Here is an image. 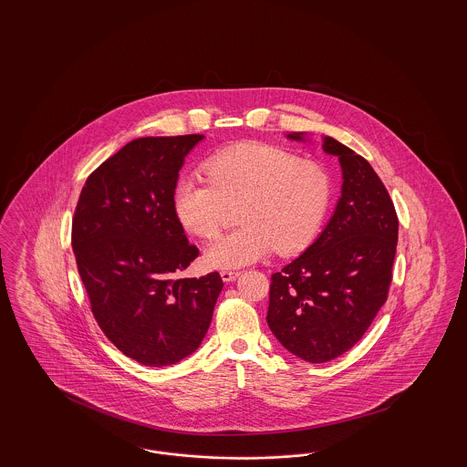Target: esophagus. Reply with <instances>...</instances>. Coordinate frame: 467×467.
Returning a JSON list of instances; mask_svg holds the SVG:
<instances>
[{
    "label": "esophagus",
    "mask_w": 467,
    "mask_h": 467,
    "mask_svg": "<svg viewBox=\"0 0 467 467\" xmlns=\"http://www.w3.org/2000/svg\"><path fill=\"white\" fill-rule=\"evenodd\" d=\"M238 275H240V271H229V269H223L221 271L223 282H233V280L238 278Z\"/></svg>",
    "instance_id": "1"
}]
</instances>
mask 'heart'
I'll use <instances>...</instances> for the list:
<instances>
[{"label":"heart","mask_w":467,"mask_h":467,"mask_svg":"<svg viewBox=\"0 0 467 467\" xmlns=\"http://www.w3.org/2000/svg\"><path fill=\"white\" fill-rule=\"evenodd\" d=\"M206 180L182 177L173 191L180 223L200 238L217 234L225 204L238 206L240 229L215 238L204 250L213 267H242L273 248L290 255L315 238L331 200V178L315 161L289 150L242 143L208 157Z\"/></svg>","instance_id":"b5f03b06"}]
</instances>
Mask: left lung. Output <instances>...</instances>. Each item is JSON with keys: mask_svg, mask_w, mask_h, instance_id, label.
Listing matches in <instances>:
<instances>
[{"mask_svg": "<svg viewBox=\"0 0 467 467\" xmlns=\"http://www.w3.org/2000/svg\"><path fill=\"white\" fill-rule=\"evenodd\" d=\"M322 150L339 161L341 196L318 238L271 276L266 317L290 354L313 364L343 356L371 326L387 301L400 229L371 164L331 136L322 138Z\"/></svg>", "mask_w": 467, "mask_h": 467, "instance_id": "obj_1", "label": "left lung"}]
</instances>
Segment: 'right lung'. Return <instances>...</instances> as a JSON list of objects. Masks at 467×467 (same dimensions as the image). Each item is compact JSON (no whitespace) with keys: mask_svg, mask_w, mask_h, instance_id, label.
Segmentation results:
<instances>
[{"mask_svg":"<svg viewBox=\"0 0 467 467\" xmlns=\"http://www.w3.org/2000/svg\"><path fill=\"white\" fill-rule=\"evenodd\" d=\"M202 138H136L90 173L77 202L71 244L94 318L143 366L196 352L223 287L217 271L178 278L200 250L175 215L173 191Z\"/></svg>","mask_w":467,"mask_h":467,"instance_id":"obj_1","label":"right lung"}]
</instances>
